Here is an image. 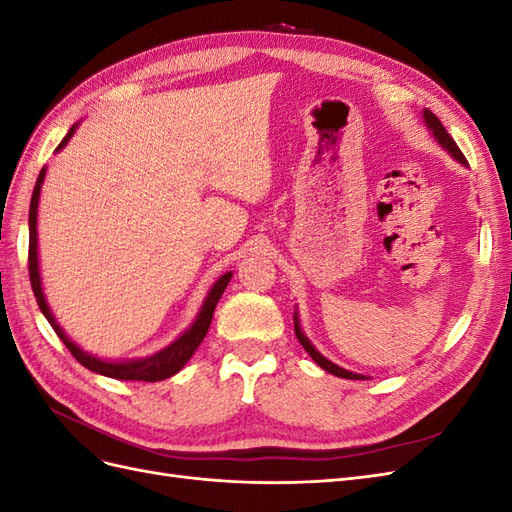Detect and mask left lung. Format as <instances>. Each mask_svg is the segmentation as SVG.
<instances>
[{
	"instance_id": "left-lung-1",
	"label": "left lung",
	"mask_w": 512,
	"mask_h": 512,
	"mask_svg": "<svg viewBox=\"0 0 512 512\" xmlns=\"http://www.w3.org/2000/svg\"><path fill=\"white\" fill-rule=\"evenodd\" d=\"M423 117H425V123H427V128L433 132V136L438 138V143L451 153V156L455 158V160H459L461 164H468V160H466V156H463L461 153V149L457 147V143L453 141L451 138V134L446 132V128L442 126V121L433 115L431 111H425L423 113ZM294 333H297V337H299V342H301V346L305 348V352L312 356V359L324 369V371H329V374H333V376H337V378H346V380H363L365 376H361V374H352V371H346V369H342V367H337L335 363H331V361H327L324 359V356L309 344V339L301 333V327H299V320H297V316H294Z\"/></svg>"
}]
</instances>
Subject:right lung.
Wrapping results in <instances>:
<instances>
[{
  "mask_svg": "<svg viewBox=\"0 0 512 512\" xmlns=\"http://www.w3.org/2000/svg\"><path fill=\"white\" fill-rule=\"evenodd\" d=\"M76 126L70 128V132L64 136V141L57 145L55 151H59L64 147L70 136L74 134ZM44 173L46 170L42 168L38 181H36V188L32 194V205H29V256H27V269H29V282H32V290H34V297L38 301L40 312L44 314V318L49 320V324L53 327V331L59 335L61 342L70 350V354L74 356L76 361H79L83 367L96 371V374L108 376V378H115V380H141V382H158V380H166L170 376H175L177 371L192 359V354L196 352V348L203 342L207 331H209V324L213 318V309L218 305L220 297L224 294L232 273L222 275L218 282L213 284L209 297L203 303V309H200L198 318L194 320L192 327L185 331L179 339H175L173 344L168 348L160 350L158 354L147 356V359H138V361H128V363H108L102 359H96V356H91L87 352H83L79 346L72 344L68 335L61 331L59 324L55 322L53 314L49 305L44 301V294H42V282H40V271H38V230H36V222H38V198H40V188H42V181H44Z\"/></svg>",
  "mask_w": 512,
  "mask_h": 512,
  "instance_id": "obj_1",
  "label": "right lung"
}]
</instances>
